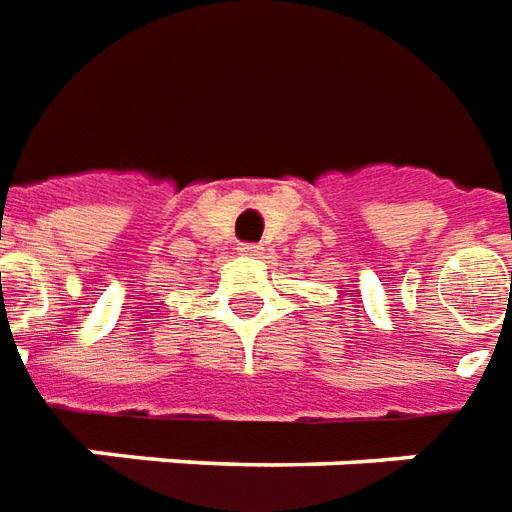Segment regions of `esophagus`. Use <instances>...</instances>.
<instances>
[{
    "mask_svg": "<svg viewBox=\"0 0 512 512\" xmlns=\"http://www.w3.org/2000/svg\"><path fill=\"white\" fill-rule=\"evenodd\" d=\"M238 252L246 257H257V255H263V246L260 244H241L238 246Z\"/></svg>",
    "mask_w": 512,
    "mask_h": 512,
    "instance_id": "esophagus-1",
    "label": "esophagus"
}]
</instances>
